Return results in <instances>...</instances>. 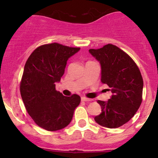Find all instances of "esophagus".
Masks as SVG:
<instances>
[{
	"label": "esophagus",
	"instance_id": "34e87169",
	"mask_svg": "<svg viewBox=\"0 0 158 158\" xmlns=\"http://www.w3.org/2000/svg\"><path fill=\"white\" fill-rule=\"evenodd\" d=\"M81 99H82V102H91L92 101V99H90V98H85V97H82V98H81Z\"/></svg>",
	"mask_w": 158,
	"mask_h": 158
}]
</instances>
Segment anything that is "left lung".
Listing matches in <instances>:
<instances>
[{
    "label": "left lung",
    "instance_id": "1",
    "mask_svg": "<svg viewBox=\"0 0 158 158\" xmlns=\"http://www.w3.org/2000/svg\"><path fill=\"white\" fill-rule=\"evenodd\" d=\"M101 65V82L112 93L107 102L98 100L102 112L95 121L103 127L117 128L125 125L137 112L142 102L141 72L130 56L112 44L89 49Z\"/></svg>",
    "mask_w": 158,
    "mask_h": 158
}]
</instances>
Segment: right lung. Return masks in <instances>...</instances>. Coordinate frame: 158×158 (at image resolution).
Masks as SVG:
<instances>
[{"label": "right lung", "mask_w": 158, "mask_h": 158, "mask_svg": "<svg viewBox=\"0 0 158 158\" xmlns=\"http://www.w3.org/2000/svg\"><path fill=\"white\" fill-rule=\"evenodd\" d=\"M79 49L56 43L45 44L37 47L27 60L20 95L30 117L45 130L54 131L67 126L80 103L79 95L64 96L56 90L67 60Z\"/></svg>", "instance_id": "1"}]
</instances>
